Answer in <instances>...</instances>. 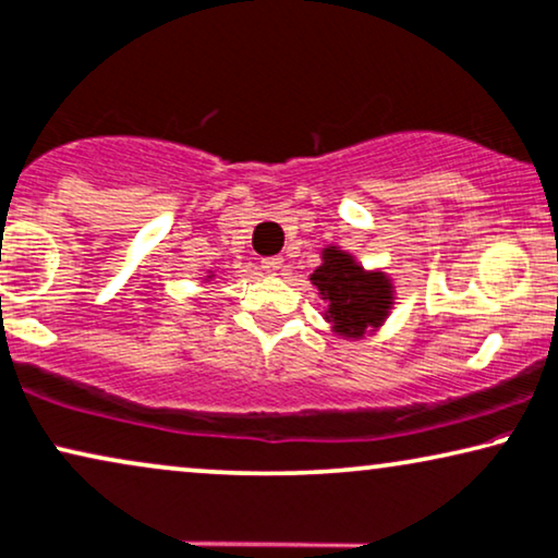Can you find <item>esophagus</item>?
I'll use <instances>...</instances> for the list:
<instances>
[{
  "label": "esophagus",
  "mask_w": 558,
  "mask_h": 558,
  "mask_svg": "<svg viewBox=\"0 0 558 558\" xmlns=\"http://www.w3.org/2000/svg\"><path fill=\"white\" fill-rule=\"evenodd\" d=\"M263 270L267 275H283V257H265Z\"/></svg>",
  "instance_id": "34e87169"
}]
</instances>
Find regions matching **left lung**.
I'll use <instances>...</instances> for the list:
<instances>
[{
    "mask_svg": "<svg viewBox=\"0 0 558 558\" xmlns=\"http://www.w3.org/2000/svg\"><path fill=\"white\" fill-rule=\"evenodd\" d=\"M308 280L319 288L322 301H327L324 319L331 324V335L342 340H363L378 331L397 301L391 275L368 270L352 252L337 244L324 246L322 265Z\"/></svg>",
    "mask_w": 558,
    "mask_h": 558,
    "instance_id": "8db88e82",
    "label": "left lung"
}]
</instances>
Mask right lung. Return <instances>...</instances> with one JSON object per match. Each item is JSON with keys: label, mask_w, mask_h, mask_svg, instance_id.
Here are the masks:
<instances>
[{"label": "right lung", "mask_w": 558, "mask_h": 558, "mask_svg": "<svg viewBox=\"0 0 558 558\" xmlns=\"http://www.w3.org/2000/svg\"><path fill=\"white\" fill-rule=\"evenodd\" d=\"M214 278H216V272L208 270V275H206V278H203V280H206V283H208V280H214Z\"/></svg>", "instance_id": "add662e5"}]
</instances>
